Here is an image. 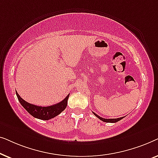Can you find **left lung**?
Returning <instances> with one entry per match:
<instances>
[{
  "instance_id": "1",
  "label": "left lung",
  "mask_w": 158,
  "mask_h": 158,
  "mask_svg": "<svg viewBox=\"0 0 158 158\" xmlns=\"http://www.w3.org/2000/svg\"><path fill=\"white\" fill-rule=\"evenodd\" d=\"M93 113H94V115L96 116V117H98L100 120L103 121V122H108V123H116L124 118V117H120V118H104L101 117V116H99L98 115H97V114H95L94 112H93Z\"/></svg>"
}]
</instances>
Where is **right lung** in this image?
<instances>
[{"label": "right lung", "instance_id": "right-lung-1", "mask_svg": "<svg viewBox=\"0 0 158 158\" xmlns=\"http://www.w3.org/2000/svg\"><path fill=\"white\" fill-rule=\"evenodd\" d=\"M17 98L22 106L31 114L32 116L39 119L49 120L51 119L63 111L68 105V100L69 98V94L64 98V100L60 101V103H56L55 105L49 106H39L34 104L27 102L23 100L21 97L16 92Z\"/></svg>", "mask_w": 158, "mask_h": 158}]
</instances>
